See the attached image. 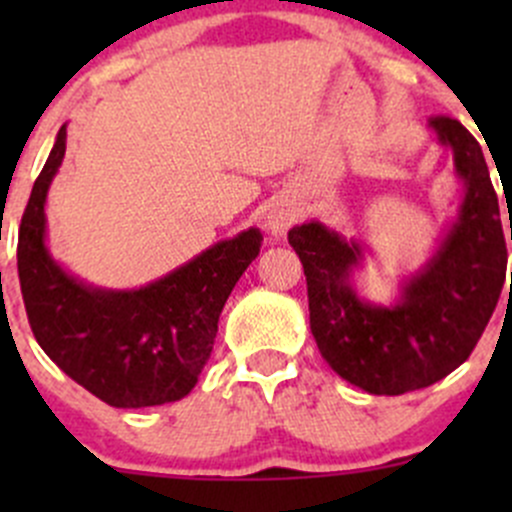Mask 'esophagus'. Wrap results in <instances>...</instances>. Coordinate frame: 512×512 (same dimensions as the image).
<instances>
[{
    "instance_id": "obj_1",
    "label": "esophagus",
    "mask_w": 512,
    "mask_h": 512,
    "mask_svg": "<svg viewBox=\"0 0 512 512\" xmlns=\"http://www.w3.org/2000/svg\"><path fill=\"white\" fill-rule=\"evenodd\" d=\"M294 220H297V210H294L292 205L275 203L270 208V213H267L265 227L272 237H282L287 235V230L294 225Z\"/></svg>"
}]
</instances>
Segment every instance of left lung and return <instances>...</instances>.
<instances>
[{"label": "left lung", "mask_w": 512, "mask_h": 512, "mask_svg": "<svg viewBox=\"0 0 512 512\" xmlns=\"http://www.w3.org/2000/svg\"><path fill=\"white\" fill-rule=\"evenodd\" d=\"M428 128L453 151L463 200L433 255L404 277L394 304L356 292L354 270L364 262L356 240L317 220L287 235L307 275L314 342L324 361L366 394L399 396L458 369L476 349L505 285L508 250L483 151L456 118L433 116Z\"/></svg>", "instance_id": "8db88e82"}]
</instances>
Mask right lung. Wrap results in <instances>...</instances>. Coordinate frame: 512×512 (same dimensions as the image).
Returning <instances> with one entry per match:
<instances>
[{
    "label": "right lung",
    "mask_w": 512,
    "mask_h": 512,
    "mask_svg": "<svg viewBox=\"0 0 512 512\" xmlns=\"http://www.w3.org/2000/svg\"><path fill=\"white\" fill-rule=\"evenodd\" d=\"M66 153V126L36 178L19 225L17 267L32 332L66 376L116 409L180 401L213 352L232 287L260 255L242 230L138 289H103L66 272L46 247V195Z\"/></svg>",
    "instance_id": "right-lung-1"
}]
</instances>
